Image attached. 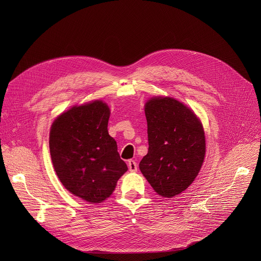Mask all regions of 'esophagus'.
I'll return each instance as SVG.
<instances>
[{
  "instance_id": "1",
  "label": "esophagus",
  "mask_w": 261,
  "mask_h": 261,
  "mask_svg": "<svg viewBox=\"0 0 261 261\" xmlns=\"http://www.w3.org/2000/svg\"><path fill=\"white\" fill-rule=\"evenodd\" d=\"M128 167H129V170L132 172L138 171V164H136V162L133 160H130L128 162Z\"/></svg>"
}]
</instances>
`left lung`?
Listing matches in <instances>:
<instances>
[{
  "mask_svg": "<svg viewBox=\"0 0 261 261\" xmlns=\"http://www.w3.org/2000/svg\"><path fill=\"white\" fill-rule=\"evenodd\" d=\"M148 153L140 169L164 198L181 194L197 177L205 156V135L196 114L171 97H153L145 105Z\"/></svg>",
  "mask_w": 261,
  "mask_h": 261,
  "instance_id": "1",
  "label": "left lung"
}]
</instances>
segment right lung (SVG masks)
Here are the masks:
<instances>
[{
    "instance_id": "1",
    "label": "right lung",
    "mask_w": 261,
    "mask_h": 261,
    "mask_svg": "<svg viewBox=\"0 0 261 261\" xmlns=\"http://www.w3.org/2000/svg\"><path fill=\"white\" fill-rule=\"evenodd\" d=\"M110 109L101 100L75 106L53 122L49 151L63 186L76 197L100 203L128 170L109 135Z\"/></svg>"
}]
</instances>
